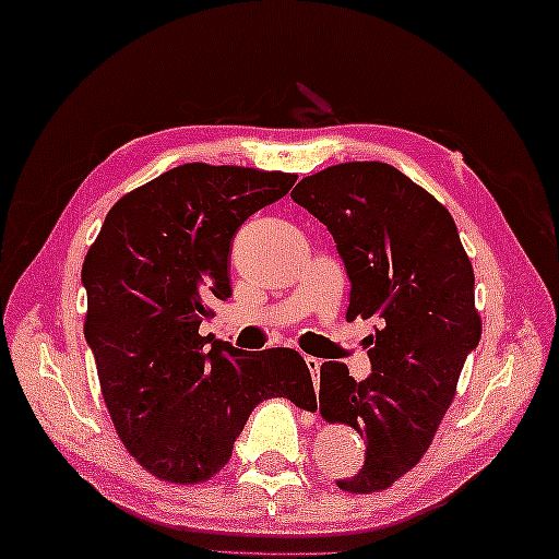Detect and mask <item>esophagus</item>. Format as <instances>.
<instances>
[{
  "mask_svg": "<svg viewBox=\"0 0 559 559\" xmlns=\"http://www.w3.org/2000/svg\"><path fill=\"white\" fill-rule=\"evenodd\" d=\"M305 365H307L309 374H312V380H314V384H317V380H320V367H322V359H317V357H312V355H307V357H305Z\"/></svg>",
  "mask_w": 559,
  "mask_h": 559,
  "instance_id": "obj_1",
  "label": "esophagus"
}]
</instances>
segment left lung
Wrapping results in <instances>:
<instances>
[{
	"mask_svg": "<svg viewBox=\"0 0 559 559\" xmlns=\"http://www.w3.org/2000/svg\"><path fill=\"white\" fill-rule=\"evenodd\" d=\"M292 200L332 231L352 282L347 320L377 317L372 374L320 369V415L365 437L345 492L388 489L423 460L483 334L475 272L452 214L384 162H345L305 177Z\"/></svg>",
	"mask_w": 559,
	"mask_h": 559,
	"instance_id": "8db88e82",
	"label": "left lung"
}]
</instances>
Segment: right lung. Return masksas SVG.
<instances>
[{"mask_svg":"<svg viewBox=\"0 0 559 559\" xmlns=\"http://www.w3.org/2000/svg\"><path fill=\"white\" fill-rule=\"evenodd\" d=\"M297 175L202 162L124 194L84 257V337L119 440L154 477L197 485L227 465L262 400L314 409L312 374L287 347L245 352L202 337L227 299L231 239Z\"/></svg>","mask_w":559,"mask_h":559,"instance_id":"right-lung-1","label":"right lung"}]
</instances>
